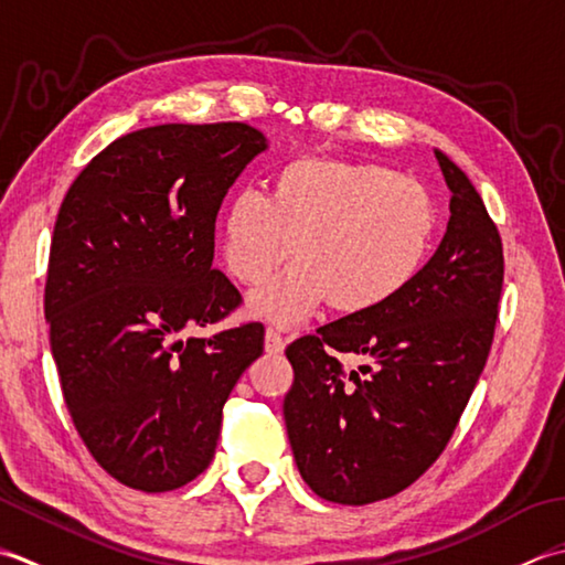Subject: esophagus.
<instances>
[{"mask_svg":"<svg viewBox=\"0 0 565 565\" xmlns=\"http://www.w3.org/2000/svg\"><path fill=\"white\" fill-rule=\"evenodd\" d=\"M282 349H285V339L275 329H268L266 331V351L268 353H282Z\"/></svg>","mask_w":565,"mask_h":565,"instance_id":"obj_1","label":"esophagus"}]
</instances>
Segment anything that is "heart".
<instances>
[{
  "instance_id": "obj_1",
  "label": "heart",
  "mask_w": 565,
  "mask_h": 565,
  "mask_svg": "<svg viewBox=\"0 0 565 565\" xmlns=\"http://www.w3.org/2000/svg\"><path fill=\"white\" fill-rule=\"evenodd\" d=\"M436 232L429 190L375 163L297 158L273 185L238 190L224 214V263L241 285H260L250 315L290 327L329 302L339 315L385 307L417 278Z\"/></svg>"
}]
</instances>
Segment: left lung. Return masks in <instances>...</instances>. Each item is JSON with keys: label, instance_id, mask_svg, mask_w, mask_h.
Here are the masks:
<instances>
[{"label": "left lung", "instance_id": "obj_1", "mask_svg": "<svg viewBox=\"0 0 565 565\" xmlns=\"http://www.w3.org/2000/svg\"><path fill=\"white\" fill-rule=\"evenodd\" d=\"M451 190L439 248L393 302L287 347L285 424L299 476L319 498L367 504L409 488L441 456L486 367L504 256L473 182L436 151ZM374 359L361 379L335 359Z\"/></svg>", "mask_w": 565, "mask_h": 565}]
</instances>
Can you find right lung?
I'll return each instance as SVG.
<instances>
[{"instance_id": "obj_1", "label": "right lung", "mask_w": 565, "mask_h": 565, "mask_svg": "<svg viewBox=\"0 0 565 565\" xmlns=\"http://www.w3.org/2000/svg\"><path fill=\"white\" fill-rule=\"evenodd\" d=\"M266 148L241 121L148 126L92 158L57 212L43 297L53 361L79 439L126 488L198 478L228 393L263 353L260 321L188 331L241 305L212 266L214 224Z\"/></svg>"}]
</instances>
